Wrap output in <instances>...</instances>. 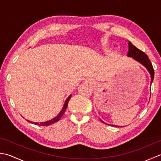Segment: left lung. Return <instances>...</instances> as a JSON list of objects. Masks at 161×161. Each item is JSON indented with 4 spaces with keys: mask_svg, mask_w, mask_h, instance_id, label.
Wrapping results in <instances>:
<instances>
[{
    "mask_svg": "<svg viewBox=\"0 0 161 161\" xmlns=\"http://www.w3.org/2000/svg\"><path fill=\"white\" fill-rule=\"evenodd\" d=\"M127 56L130 57H133L135 60L138 61L139 63H141L147 68V70L149 71L150 75H151L152 84L153 80V77H154V70H153V66L151 61L149 59L147 55L144 52H142V51L138 49L136 46H133L131 42H129V51L127 53ZM114 126H117L114 125Z\"/></svg>",
    "mask_w": 161,
    "mask_h": 161,
    "instance_id": "left-lung-1",
    "label": "left lung"
}]
</instances>
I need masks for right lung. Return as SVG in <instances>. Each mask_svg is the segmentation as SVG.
<instances>
[{"label":"right lung","mask_w":161,"mask_h":161,"mask_svg":"<svg viewBox=\"0 0 161 161\" xmlns=\"http://www.w3.org/2000/svg\"><path fill=\"white\" fill-rule=\"evenodd\" d=\"M71 95H69V97H68L66 99V102H65V104H64V107H63L62 109H61V111H60L59 114H58L54 118H53V119H50V120H49V121L43 122H39V123H38V122H31V121H29V120H27V121H28V122H30V123H32V124H34V125H39V126H49V125H50L54 124V123L57 122V121H59V119L61 118V116H62V115H64V114L65 113V111H66V108H67V106H68V101L70 100V97H71Z\"/></svg>","instance_id":"obj_1"}]
</instances>
